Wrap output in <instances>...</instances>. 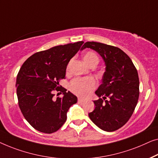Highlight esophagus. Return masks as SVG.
I'll list each match as a JSON object with an SVG mask.
<instances>
[{"label": "esophagus", "mask_w": 158, "mask_h": 158, "mask_svg": "<svg viewBox=\"0 0 158 158\" xmlns=\"http://www.w3.org/2000/svg\"><path fill=\"white\" fill-rule=\"evenodd\" d=\"M85 102V99H81V98H78V102L79 103H82V102Z\"/></svg>", "instance_id": "1"}]
</instances>
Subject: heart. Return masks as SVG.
Here are the masks:
<instances>
[{"mask_svg": "<svg viewBox=\"0 0 158 158\" xmlns=\"http://www.w3.org/2000/svg\"><path fill=\"white\" fill-rule=\"evenodd\" d=\"M83 59L87 66L91 64H98L99 58L93 52H87L84 55ZM96 81L92 77L77 78L73 79L69 84V89L73 93L80 97H87L96 87Z\"/></svg>", "mask_w": 158, "mask_h": 158, "instance_id": "1", "label": "heart"}]
</instances>
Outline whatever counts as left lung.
Wrapping results in <instances>:
<instances>
[{
    "mask_svg": "<svg viewBox=\"0 0 158 158\" xmlns=\"http://www.w3.org/2000/svg\"><path fill=\"white\" fill-rule=\"evenodd\" d=\"M86 48L99 53L106 66L102 84L95 92L99 99L94 101L95 109L89 117L102 130L113 132L127 123L134 112L139 94L138 73L130 58L118 47L88 41L81 50Z\"/></svg>",
    "mask_w": 158,
    "mask_h": 158,
    "instance_id": "8db88e82",
    "label": "left lung"
}]
</instances>
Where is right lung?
Masks as SVG:
<instances>
[{
	"instance_id": "1",
	"label": "right lung",
	"mask_w": 158,
	"mask_h": 158,
	"mask_svg": "<svg viewBox=\"0 0 158 158\" xmlns=\"http://www.w3.org/2000/svg\"><path fill=\"white\" fill-rule=\"evenodd\" d=\"M83 44L78 41L35 53L18 73L15 86L20 110L39 132H56L66 122L69 109L77 102L75 95L59 86V80L65 79L67 64ZM54 90L62 92L64 97L54 100Z\"/></svg>"
}]
</instances>
